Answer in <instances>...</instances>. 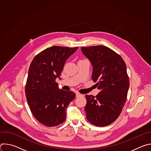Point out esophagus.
I'll return each instance as SVG.
<instances>
[{"label": "esophagus", "mask_w": 151, "mask_h": 151, "mask_svg": "<svg viewBox=\"0 0 151 151\" xmlns=\"http://www.w3.org/2000/svg\"><path fill=\"white\" fill-rule=\"evenodd\" d=\"M82 94H80L79 93H76V97H79V96H81Z\"/></svg>", "instance_id": "34e87169"}]
</instances>
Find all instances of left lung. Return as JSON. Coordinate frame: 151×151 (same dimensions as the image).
I'll list each match as a JSON object with an SVG mask.
<instances>
[{
  "label": "left lung",
  "instance_id": "left-lung-1",
  "mask_svg": "<svg viewBox=\"0 0 151 151\" xmlns=\"http://www.w3.org/2000/svg\"><path fill=\"white\" fill-rule=\"evenodd\" d=\"M81 51L91 63L92 79L100 90L96 97L85 95L86 117L95 126L109 125L118 118L126 102L130 82L125 63L105 46L82 47Z\"/></svg>",
  "mask_w": 151,
  "mask_h": 151
}]
</instances>
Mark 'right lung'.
Here are the masks:
<instances>
[{
  "instance_id": "right-lung-1",
  "label": "right lung",
  "mask_w": 151,
  "mask_h": 151,
  "mask_svg": "<svg viewBox=\"0 0 151 151\" xmlns=\"http://www.w3.org/2000/svg\"><path fill=\"white\" fill-rule=\"evenodd\" d=\"M78 47L53 46L37 54L29 69L25 93L35 118L47 127L58 125L66 120V109L76 94L59 89L55 82L66 60Z\"/></svg>"
}]
</instances>
